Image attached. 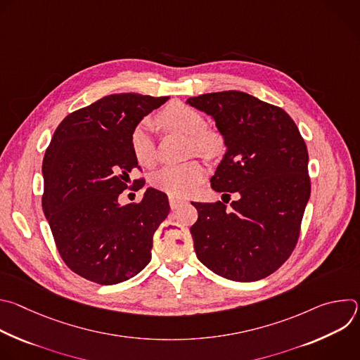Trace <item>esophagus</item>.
I'll list each match as a JSON object with an SVG mask.
<instances>
[{"instance_id":"34e87169","label":"esophagus","mask_w":360,"mask_h":360,"mask_svg":"<svg viewBox=\"0 0 360 360\" xmlns=\"http://www.w3.org/2000/svg\"><path fill=\"white\" fill-rule=\"evenodd\" d=\"M186 200L181 199V198H175V196H169V207L171 210H178L182 205H185Z\"/></svg>"}]
</instances>
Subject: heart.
<instances>
[{"label": "heart", "mask_w": 360, "mask_h": 360, "mask_svg": "<svg viewBox=\"0 0 360 360\" xmlns=\"http://www.w3.org/2000/svg\"><path fill=\"white\" fill-rule=\"evenodd\" d=\"M158 125L168 132H178L188 136V152L200 157H212L218 149V135L205 128V120L199 111L174 101L168 104L157 117ZM132 155L142 167L150 168L157 164L158 152L157 141L152 127L148 121L138 124L129 136ZM207 171L198 161H191L182 165L165 167L152 176V185L167 192L171 196L182 198L191 195L203 181Z\"/></svg>", "instance_id": "obj_1"}]
</instances>
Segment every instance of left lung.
Wrapping results in <instances>:
<instances>
[{"label": "left lung", "instance_id": "1", "mask_svg": "<svg viewBox=\"0 0 360 360\" xmlns=\"http://www.w3.org/2000/svg\"><path fill=\"white\" fill-rule=\"evenodd\" d=\"M186 104L210 115L226 152L211 178L222 202L192 203L198 259L214 274L253 282L274 274L290 256L311 196L307 148L293 120L275 105L240 91L203 94Z\"/></svg>", "mask_w": 360, "mask_h": 360}]
</instances>
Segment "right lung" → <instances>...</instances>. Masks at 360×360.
I'll list each match as a JSON object with an SVG mask.
<instances>
[{"instance_id": "1", "label": "right lung", "mask_w": 360, "mask_h": 360, "mask_svg": "<svg viewBox=\"0 0 360 360\" xmlns=\"http://www.w3.org/2000/svg\"><path fill=\"white\" fill-rule=\"evenodd\" d=\"M167 101L101 98L65 117L45 150L44 215L67 266L91 282L128 281L150 261L153 233L169 214L167 195L146 188L139 203L121 205L118 198L138 168L131 132Z\"/></svg>"}]
</instances>
